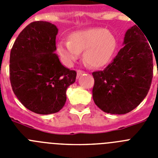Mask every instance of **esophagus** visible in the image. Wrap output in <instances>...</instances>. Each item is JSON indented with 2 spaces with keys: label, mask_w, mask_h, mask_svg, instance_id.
<instances>
[{
  "label": "esophagus",
  "mask_w": 158,
  "mask_h": 158,
  "mask_svg": "<svg viewBox=\"0 0 158 158\" xmlns=\"http://www.w3.org/2000/svg\"><path fill=\"white\" fill-rule=\"evenodd\" d=\"M85 73V72L82 70H80V69H78L77 72V78H79L81 75H83Z\"/></svg>",
  "instance_id": "34e87169"
}]
</instances>
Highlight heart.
Here are the masks:
<instances>
[{
    "instance_id": "heart-1",
    "label": "heart",
    "mask_w": 158,
    "mask_h": 158,
    "mask_svg": "<svg viewBox=\"0 0 158 158\" xmlns=\"http://www.w3.org/2000/svg\"><path fill=\"white\" fill-rule=\"evenodd\" d=\"M68 39L69 41H59L57 44V51L68 66L79 58L82 51L88 65L94 68L104 66L111 61L117 46L115 35L102 27L76 31Z\"/></svg>"
}]
</instances>
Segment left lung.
I'll return each instance as SVG.
<instances>
[{
  "instance_id": "8db88e82",
  "label": "left lung",
  "mask_w": 158,
  "mask_h": 158,
  "mask_svg": "<svg viewBox=\"0 0 158 158\" xmlns=\"http://www.w3.org/2000/svg\"><path fill=\"white\" fill-rule=\"evenodd\" d=\"M146 35L136 25L127 31L123 48L104 70L93 73V98L102 111L130 112L140 104L153 78V54Z\"/></svg>"
}]
</instances>
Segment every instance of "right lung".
I'll use <instances>...</instances> for the list:
<instances>
[{"mask_svg":"<svg viewBox=\"0 0 158 158\" xmlns=\"http://www.w3.org/2000/svg\"><path fill=\"white\" fill-rule=\"evenodd\" d=\"M58 32L50 22H32L19 33L11 50L14 94L26 108L40 115L62 109L67 88L76 80V71L62 65L55 54Z\"/></svg>","mask_w":158,"mask_h":158,"instance_id":"1","label":"right lung"}]
</instances>
